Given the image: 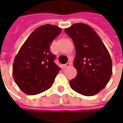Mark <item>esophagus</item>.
<instances>
[{
    "label": "esophagus",
    "mask_w": 123,
    "mask_h": 123,
    "mask_svg": "<svg viewBox=\"0 0 123 123\" xmlns=\"http://www.w3.org/2000/svg\"><path fill=\"white\" fill-rule=\"evenodd\" d=\"M71 65V62H67L66 64L64 65V68H68Z\"/></svg>",
    "instance_id": "obj_1"
}]
</instances>
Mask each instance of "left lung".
Wrapping results in <instances>:
<instances>
[{"instance_id": "obj_1", "label": "left lung", "mask_w": 123, "mask_h": 123, "mask_svg": "<svg viewBox=\"0 0 123 123\" xmlns=\"http://www.w3.org/2000/svg\"><path fill=\"white\" fill-rule=\"evenodd\" d=\"M75 48L73 65L77 75L70 80L75 92L92 96L102 90L111 79L112 60L108 50L97 33L84 23H75L65 28Z\"/></svg>"}]
</instances>
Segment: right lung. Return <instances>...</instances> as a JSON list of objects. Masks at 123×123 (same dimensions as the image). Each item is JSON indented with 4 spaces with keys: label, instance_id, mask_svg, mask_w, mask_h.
Masks as SVG:
<instances>
[{
    "label": "right lung",
    "instance_id": "1",
    "mask_svg": "<svg viewBox=\"0 0 123 123\" xmlns=\"http://www.w3.org/2000/svg\"><path fill=\"white\" fill-rule=\"evenodd\" d=\"M61 32L58 26L41 25L21 46L13 62L12 76L23 92L34 95L52 86L61 68L54 62L50 46Z\"/></svg>",
    "mask_w": 123,
    "mask_h": 123
}]
</instances>
